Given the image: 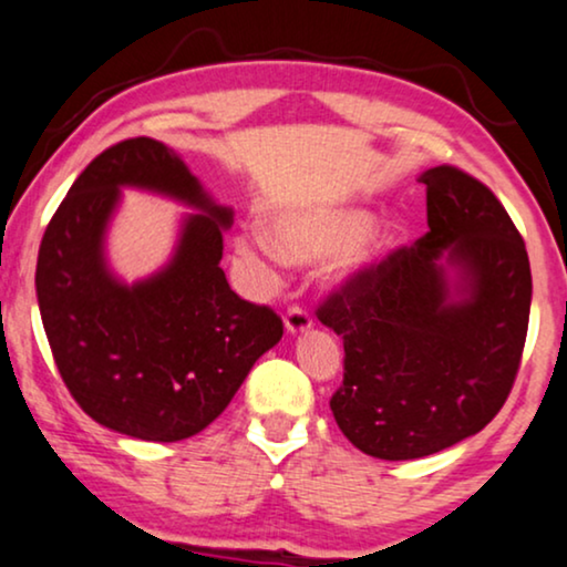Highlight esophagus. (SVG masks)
<instances>
[{
	"instance_id": "obj_1",
	"label": "esophagus",
	"mask_w": 567,
	"mask_h": 567,
	"mask_svg": "<svg viewBox=\"0 0 567 567\" xmlns=\"http://www.w3.org/2000/svg\"><path fill=\"white\" fill-rule=\"evenodd\" d=\"M285 327H288L290 334L306 332V329L311 327V313H308L303 306L292 303V306L288 308V313H285Z\"/></svg>"
}]
</instances>
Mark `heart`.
<instances>
[{
  "label": "heart",
  "mask_w": 567,
  "mask_h": 567,
  "mask_svg": "<svg viewBox=\"0 0 567 567\" xmlns=\"http://www.w3.org/2000/svg\"><path fill=\"white\" fill-rule=\"evenodd\" d=\"M369 214L353 206H300L277 212L269 219L267 238H256L254 246L269 256L311 261L321 256L342 254V267L355 269L369 264L382 250L379 235H367Z\"/></svg>",
  "instance_id": "heart-1"
}]
</instances>
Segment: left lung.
I'll return each mask as SVG.
<instances>
[{"instance_id": "obj_1", "label": "left lung", "mask_w": 567, "mask_h": 567, "mask_svg": "<svg viewBox=\"0 0 567 567\" xmlns=\"http://www.w3.org/2000/svg\"><path fill=\"white\" fill-rule=\"evenodd\" d=\"M429 233L353 271L317 306L342 337L329 400L361 453L413 461L482 432L511 395L532 311L526 243L499 198L453 164L426 169ZM442 252L470 298L450 305Z\"/></svg>"}]
</instances>
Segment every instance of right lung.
Listing matches in <instances>:
<instances>
[{
	"label": "right lung",
	"mask_w": 567,
	"mask_h": 567,
	"mask_svg": "<svg viewBox=\"0 0 567 567\" xmlns=\"http://www.w3.org/2000/svg\"><path fill=\"white\" fill-rule=\"evenodd\" d=\"M120 184L204 208L186 223L171 267L127 289L105 271L101 240ZM214 206L181 156L154 138H127L85 167L54 212L35 261L49 348L75 403L114 432L146 442L198 434L230 405L250 367L277 346L282 319L230 290Z\"/></svg>",
	"instance_id": "obj_1"
}]
</instances>
